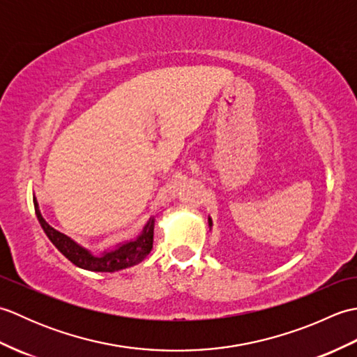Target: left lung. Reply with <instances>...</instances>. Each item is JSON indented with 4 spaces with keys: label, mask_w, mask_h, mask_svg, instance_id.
<instances>
[{
    "label": "left lung",
    "mask_w": 357,
    "mask_h": 357,
    "mask_svg": "<svg viewBox=\"0 0 357 357\" xmlns=\"http://www.w3.org/2000/svg\"><path fill=\"white\" fill-rule=\"evenodd\" d=\"M208 224H210V225H211V219H208Z\"/></svg>",
    "instance_id": "left-lung-1"
}]
</instances>
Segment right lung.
Listing matches in <instances>:
<instances>
[{"mask_svg":"<svg viewBox=\"0 0 357 357\" xmlns=\"http://www.w3.org/2000/svg\"><path fill=\"white\" fill-rule=\"evenodd\" d=\"M33 204H35V213L38 216V221H40L44 233L47 234V238L52 241V244L55 245L59 252L67 257V259L73 262L79 268L90 270V271H105V273L128 268L132 267V265H136L146 259L151 247H153V227H155L153 218H150V221L146 224V227H144L142 233L135 241L126 242V244L119 245L118 248L110 250V252L93 255L90 253L87 248L81 247L79 244H77V242L72 241L67 234L55 230L52 225L45 222V219L40 213V208H38V202L35 198H33Z\"/></svg>","mask_w":357,"mask_h":357,"instance_id":"obj_1","label":"right lung"}]
</instances>
